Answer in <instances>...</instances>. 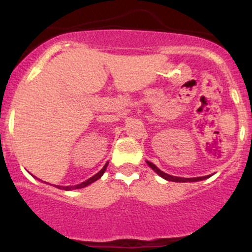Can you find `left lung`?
I'll list each match as a JSON object with an SVG mask.
<instances>
[{
	"label": "left lung",
	"instance_id": "1",
	"mask_svg": "<svg viewBox=\"0 0 252 252\" xmlns=\"http://www.w3.org/2000/svg\"><path fill=\"white\" fill-rule=\"evenodd\" d=\"M146 163L149 164L150 168L154 169L155 172H156L157 174L159 175V177H162L163 179L168 180V182H175V183H194V182H200V180H204V179H207V178H210L211 175H205V177H196V178H182V177H174V175H171V174H167L164 173L163 171H161V169L158 168V167L155 166L154 163H151V162L146 161Z\"/></svg>",
	"mask_w": 252,
	"mask_h": 252
}]
</instances>
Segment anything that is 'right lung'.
<instances>
[{
    "label": "right lung",
    "instance_id": "1",
    "mask_svg": "<svg viewBox=\"0 0 252 252\" xmlns=\"http://www.w3.org/2000/svg\"><path fill=\"white\" fill-rule=\"evenodd\" d=\"M107 166H108V162H106V164L102 167V169H101L100 172H97V173H96L95 175H93V177L89 178V179H86L85 182L80 183V184H77V185H67V187H62V185H55V187L58 188V189L67 190V191H69V190H75V189H83V188L88 187V185L93 184L94 182H96V180L100 179V178L103 175V173H105V172H106V168H107ZM39 180H40V179H39ZM41 182H42V180H41ZM44 183H46V182H44ZM46 184H48V183H46ZM50 185H51V184H50Z\"/></svg>",
    "mask_w": 252,
    "mask_h": 252
}]
</instances>
